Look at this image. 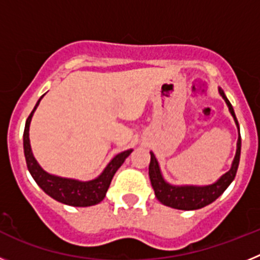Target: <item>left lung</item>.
I'll return each mask as SVG.
<instances>
[{
	"instance_id": "8db88e82",
	"label": "left lung",
	"mask_w": 260,
	"mask_h": 260,
	"mask_svg": "<svg viewBox=\"0 0 260 260\" xmlns=\"http://www.w3.org/2000/svg\"><path fill=\"white\" fill-rule=\"evenodd\" d=\"M220 95L225 100L226 105H228L229 110H231L232 116H233L234 121L238 126V121L236 118L234 110L229 100L225 96L224 91L219 88ZM240 156H241V135L238 137L237 142V152L234 156L233 164H232L231 171L226 172L224 176L220 178L217 182L212 183L208 186H173L169 185L164 181L161 173H160V168H158L157 160L151 152V161L150 168H148V173H150L151 185H152L153 190H155V195L158 202H161L164 206L168 207L176 208V210H183V211H191V210H199L203 208L204 206H208L210 203L215 202L219 198L220 195L226 190L232 181L234 180L236 173H237L238 164H240Z\"/></svg>"
}]
</instances>
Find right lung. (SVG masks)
Masks as SVG:
<instances>
[{"mask_svg": "<svg viewBox=\"0 0 260 260\" xmlns=\"http://www.w3.org/2000/svg\"><path fill=\"white\" fill-rule=\"evenodd\" d=\"M41 98L39 99L35 108L28 116V118H27L26 127H24V133H23V148H24V156H26L27 168H28L29 173H31L34 180L36 181V183L40 186L41 189L44 190L49 197L61 202V203L68 204V206H74V207H88V206L100 203L104 199L105 194H107L108 187L112 182L114 173L118 171V168L123 164L125 158L133 152V150L123 151V152L114 156L112 158V161L107 165L104 172L96 180L88 181V182H80V181L70 180V178H61V177H56L47 173V172L41 169V167L38 164V161L32 155L28 138L32 114L38 108Z\"/></svg>", "mask_w": 260, "mask_h": 260, "instance_id": "1", "label": "right lung"}]
</instances>
